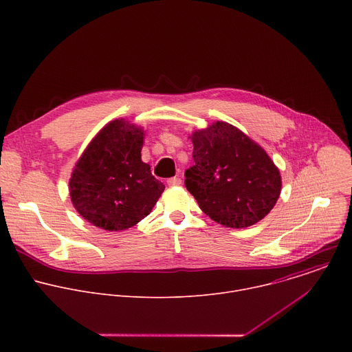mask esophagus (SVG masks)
I'll return each mask as SVG.
<instances>
[{"label": "esophagus", "mask_w": 352, "mask_h": 352, "mask_svg": "<svg viewBox=\"0 0 352 352\" xmlns=\"http://www.w3.org/2000/svg\"><path fill=\"white\" fill-rule=\"evenodd\" d=\"M181 178L179 177H173V178H168V181H167V184L170 185V186H177V185H181Z\"/></svg>", "instance_id": "esophagus-1"}]
</instances>
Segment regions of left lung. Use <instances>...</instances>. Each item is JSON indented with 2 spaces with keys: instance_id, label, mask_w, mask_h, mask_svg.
Masks as SVG:
<instances>
[{
  "instance_id": "obj_1",
  "label": "left lung",
  "mask_w": 352,
  "mask_h": 352,
  "mask_svg": "<svg viewBox=\"0 0 352 352\" xmlns=\"http://www.w3.org/2000/svg\"><path fill=\"white\" fill-rule=\"evenodd\" d=\"M189 138L195 166L185 171V186L205 214L221 226L245 228L270 213L281 175L265 148L223 121Z\"/></svg>"
}]
</instances>
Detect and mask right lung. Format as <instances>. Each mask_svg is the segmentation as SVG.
Here are the masks:
<instances>
[{
  "label": "right lung",
  "mask_w": 352,
  "mask_h": 352,
  "mask_svg": "<svg viewBox=\"0 0 352 352\" xmlns=\"http://www.w3.org/2000/svg\"><path fill=\"white\" fill-rule=\"evenodd\" d=\"M144 131L124 118L109 122L85 148L69 179L76 212L106 231H122L144 219L164 185L142 162Z\"/></svg>",
  "instance_id": "obj_1"
}]
</instances>
